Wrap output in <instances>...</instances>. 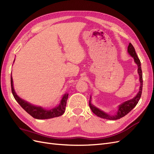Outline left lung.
I'll use <instances>...</instances> for the list:
<instances>
[{"mask_svg": "<svg viewBox=\"0 0 154 154\" xmlns=\"http://www.w3.org/2000/svg\"><path fill=\"white\" fill-rule=\"evenodd\" d=\"M128 53L131 56L132 58L134 59V62L137 65V72L139 75V82L141 83L140 87H139V91L137 94V95L133 97L132 99L126 101L122 104H121L118 106V110L117 112V114L114 116H110L108 114L105 113V112L101 110L98 108H97L94 105H93L91 103V96H90V100H89V106L92 111V112L96 114L97 116L100 118L110 119V120H116L124 117L125 116L127 115L131 111L136 105L138 103V101L140 100V97L141 96L142 93V88H143V74H142V70L141 67V62L140 60L137 57V54L136 53V51L134 48V46L132 45L131 43H129L128 46Z\"/></svg>", "mask_w": 154, "mask_h": 154, "instance_id": "8db88e82", "label": "left lung"}]
</instances>
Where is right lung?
<instances>
[{
	"instance_id": "obj_1",
	"label": "right lung",
	"mask_w": 154,
	"mask_h": 154,
	"mask_svg": "<svg viewBox=\"0 0 154 154\" xmlns=\"http://www.w3.org/2000/svg\"><path fill=\"white\" fill-rule=\"evenodd\" d=\"M11 87L12 94L14 97H15V100L32 118L38 119H51L55 117H58V116H62L65 112L69 94H66L63 95L58 106L54 107L53 109L48 110L44 109L41 106L32 105L28 103V102L21 99L20 97H18L16 94L15 90H14L12 76H11Z\"/></svg>"
}]
</instances>
